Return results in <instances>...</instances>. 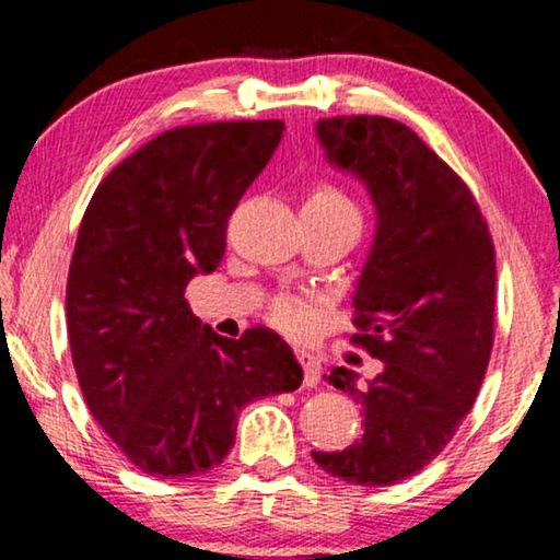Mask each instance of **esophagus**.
Segmentation results:
<instances>
[{
    "mask_svg": "<svg viewBox=\"0 0 560 560\" xmlns=\"http://www.w3.org/2000/svg\"><path fill=\"white\" fill-rule=\"evenodd\" d=\"M298 362L303 364V372H305V385L308 387H316L320 382V362L308 351H298Z\"/></svg>",
    "mask_w": 560,
    "mask_h": 560,
    "instance_id": "34e87169",
    "label": "esophagus"
}]
</instances>
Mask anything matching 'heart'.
Instances as JSON below:
<instances>
[{"instance_id": "b5f03b06", "label": "heart", "mask_w": 560, "mask_h": 560, "mask_svg": "<svg viewBox=\"0 0 560 560\" xmlns=\"http://www.w3.org/2000/svg\"><path fill=\"white\" fill-rule=\"evenodd\" d=\"M308 209H336V211H354L351 209L349 198L341 194L339 188L328 186V183H318V186H313L308 190V198H305V203ZM275 318H278V324L285 328V331H303L305 326H308V318L311 313L305 308V303L295 301V298H285V301H280L275 305Z\"/></svg>"}]
</instances>
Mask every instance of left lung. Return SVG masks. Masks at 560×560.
<instances>
[{
    "label": "left lung",
    "mask_w": 560,
    "mask_h": 560,
    "mask_svg": "<svg viewBox=\"0 0 560 560\" xmlns=\"http://www.w3.org/2000/svg\"><path fill=\"white\" fill-rule=\"evenodd\" d=\"M316 135L377 213L354 341L382 370L366 382L347 366L324 374L362 405L364 433L311 456L349 485L389 487L431 464L477 400L494 339V244L464 180L410 127L364 114L318 119Z\"/></svg>",
    "instance_id": "1"
}]
</instances>
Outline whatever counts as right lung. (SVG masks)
<instances>
[{"instance_id":"right-lung-1","label":"right lung","mask_w":560,"mask_h":560,"mask_svg":"<svg viewBox=\"0 0 560 560\" xmlns=\"http://www.w3.org/2000/svg\"><path fill=\"white\" fill-rule=\"evenodd\" d=\"M280 119L167 129L98 183L66 288L68 341L91 416L137 469L196 477L224 462L244 405L303 370L270 328L226 339L188 308L219 267L226 221L282 140Z\"/></svg>"}]
</instances>
